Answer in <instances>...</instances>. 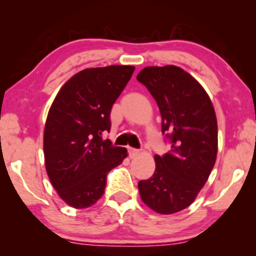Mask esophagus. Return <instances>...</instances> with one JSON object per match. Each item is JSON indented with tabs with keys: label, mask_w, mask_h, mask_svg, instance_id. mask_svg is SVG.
Returning a JSON list of instances; mask_svg holds the SVG:
<instances>
[{
	"label": "esophagus",
	"mask_w": 256,
	"mask_h": 256,
	"mask_svg": "<svg viewBox=\"0 0 256 256\" xmlns=\"http://www.w3.org/2000/svg\"><path fill=\"white\" fill-rule=\"evenodd\" d=\"M128 155H130L131 158L136 156V155L140 154V150H138V149H136V148H128Z\"/></svg>",
	"instance_id": "esophagus-1"
}]
</instances>
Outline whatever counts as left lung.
I'll list each match as a JSON object with an SVG mask.
<instances>
[{"mask_svg":"<svg viewBox=\"0 0 256 256\" xmlns=\"http://www.w3.org/2000/svg\"><path fill=\"white\" fill-rule=\"evenodd\" d=\"M137 80L161 114V132L171 149L155 155L154 174L138 182L142 201L160 214L189 207L210 177L218 152V125L210 98L180 67H146Z\"/></svg>","mask_w":256,"mask_h":256,"instance_id":"left-lung-1","label":"left lung"}]
</instances>
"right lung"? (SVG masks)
I'll return each mask as SVG.
<instances>
[{
    "label": "right lung",
    "mask_w": 256,
    "mask_h": 256,
    "mask_svg": "<svg viewBox=\"0 0 256 256\" xmlns=\"http://www.w3.org/2000/svg\"><path fill=\"white\" fill-rule=\"evenodd\" d=\"M134 71V66L86 68L61 88L44 128L46 168L67 204L86 208L104 195L107 174L122 162L126 149L113 146L110 110Z\"/></svg>",
    "instance_id": "obj_1"
}]
</instances>
